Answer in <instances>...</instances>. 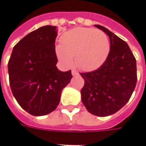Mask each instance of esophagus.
<instances>
[{"mask_svg": "<svg viewBox=\"0 0 146 146\" xmlns=\"http://www.w3.org/2000/svg\"><path fill=\"white\" fill-rule=\"evenodd\" d=\"M71 74H72V75H73V76H75V75H78V72H77L76 71H74V70H72V71H71Z\"/></svg>", "mask_w": 146, "mask_h": 146, "instance_id": "34e87169", "label": "esophagus"}]
</instances>
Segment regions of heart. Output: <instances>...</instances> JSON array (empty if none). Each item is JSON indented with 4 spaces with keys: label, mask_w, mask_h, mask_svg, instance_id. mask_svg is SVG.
I'll return each mask as SVG.
<instances>
[{
    "label": "heart",
    "mask_w": 146,
    "mask_h": 146,
    "mask_svg": "<svg viewBox=\"0 0 146 146\" xmlns=\"http://www.w3.org/2000/svg\"><path fill=\"white\" fill-rule=\"evenodd\" d=\"M110 43L107 35L100 30L77 27L65 32L60 45H56V54L62 66L70 68L75 64L82 71H92L107 58Z\"/></svg>",
    "instance_id": "1"
}]
</instances>
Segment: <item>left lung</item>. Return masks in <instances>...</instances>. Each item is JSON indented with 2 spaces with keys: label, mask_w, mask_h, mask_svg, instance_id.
Here are the masks:
<instances>
[{
  "label": "left lung",
  "mask_w": 146,
  "mask_h": 146,
  "mask_svg": "<svg viewBox=\"0 0 146 146\" xmlns=\"http://www.w3.org/2000/svg\"><path fill=\"white\" fill-rule=\"evenodd\" d=\"M94 27L108 36L110 51L98 69L80 74L85 81L81 98L89 112L104 117L115 113L127 103L137 83V67L127 42L102 26Z\"/></svg>",
  "instance_id": "left-lung-1"
}]
</instances>
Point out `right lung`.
<instances>
[{"label":"right lung","mask_w":146,"mask_h":146,"mask_svg":"<svg viewBox=\"0 0 146 146\" xmlns=\"http://www.w3.org/2000/svg\"><path fill=\"white\" fill-rule=\"evenodd\" d=\"M56 27L44 26L31 32L15 45L8 70L13 96L32 115L54 111L63 89L70 82L71 71H61L55 51Z\"/></svg>","instance_id":"right-lung-1"}]
</instances>
